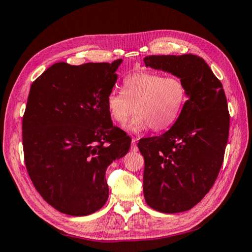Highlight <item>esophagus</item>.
Returning <instances> with one entry per match:
<instances>
[{
    "instance_id": "esophagus-1",
    "label": "esophagus",
    "mask_w": 252,
    "mask_h": 252,
    "mask_svg": "<svg viewBox=\"0 0 252 252\" xmlns=\"http://www.w3.org/2000/svg\"><path fill=\"white\" fill-rule=\"evenodd\" d=\"M136 141H138V140H136L135 138H132V144H131V150H132V151H134V152H136V151H138V147H136Z\"/></svg>"
}]
</instances>
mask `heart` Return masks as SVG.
I'll list each match as a JSON object with an SVG mask.
<instances>
[{
  "instance_id": "heart-1",
  "label": "heart",
  "mask_w": 252,
  "mask_h": 252,
  "mask_svg": "<svg viewBox=\"0 0 252 252\" xmlns=\"http://www.w3.org/2000/svg\"><path fill=\"white\" fill-rule=\"evenodd\" d=\"M123 92L113 91L106 97V108L112 120L126 125L134 112L126 130L132 133L162 131L171 126L180 116L187 101V88L177 76H163L141 71L127 75Z\"/></svg>"
}]
</instances>
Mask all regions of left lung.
<instances>
[{
	"label": "left lung",
	"instance_id": "8db88e82",
	"mask_svg": "<svg viewBox=\"0 0 252 252\" xmlns=\"http://www.w3.org/2000/svg\"><path fill=\"white\" fill-rule=\"evenodd\" d=\"M143 61L182 80L188 92L174 125L138 143L144 199L159 212L190 210L209 192L222 165L230 122L222 84L198 55H149Z\"/></svg>",
	"mask_w": 252,
	"mask_h": 252
}]
</instances>
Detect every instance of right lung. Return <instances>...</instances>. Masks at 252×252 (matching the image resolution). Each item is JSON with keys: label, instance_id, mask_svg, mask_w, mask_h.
I'll return each instance as SVG.
<instances>
[{"label": "right lung", "instance_id": "1", "mask_svg": "<svg viewBox=\"0 0 252 252\" xmlns=\"http://www.w3.org/2000/svg\"><path fill=\"white\" fill-rule=\"evenodd\" d=\"M121 63H55L30 89L25 165L42 198L65 215L88 216L104 206L106 169L130 149L131 139L113 126L106 108Z\"/></svg>", "mask_w": 252, "mask_h": 252}]
</instances>
